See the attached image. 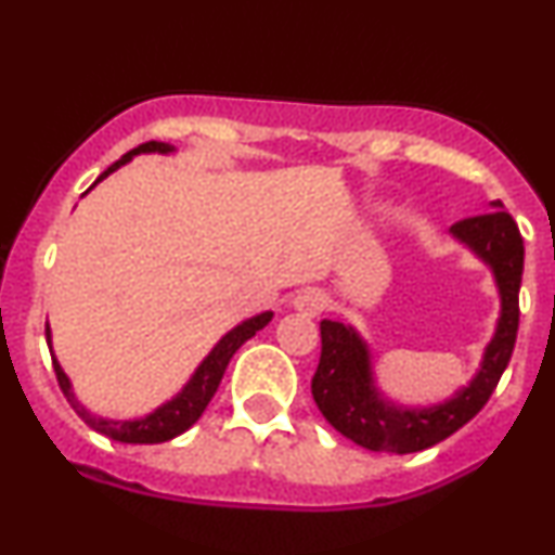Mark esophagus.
Here are the masks:
<instances>
[{"instance_id":"obj_1","label":"esophagus","mask_w":555,"mask_h":555,"mask_svg":"<svg viewBox=\"0 0 555 555\" xmlns=\"http://www.w3.org/2000/svg\"><path fill=\"white\" fill-rule=\"evenodd\" d=\"M295 308L299 310V313L315 318L323 313V308H326V297H323V292H318V289H302L295 297Z\"/></svg>"}]
</instances>
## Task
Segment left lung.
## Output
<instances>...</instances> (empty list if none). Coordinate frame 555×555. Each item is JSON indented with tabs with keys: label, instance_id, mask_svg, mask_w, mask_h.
Here are the masks:
<instances>
[{
	"label": "left lung",
	"instance_id": "8db88e82",
	"mask_svg": "<svg viewBox=\"0 0 555 555\" xmlns=\"http://www.w3.org/2000/svg\"><path fill=\"white\" fill-rule=\"evenodd\" d=\"M451 232L493 266L503 299L499 331L490 341L486 362L456 399L430 410H397L386 404L371 386V365L360 336L336 321H321V360L310 384L313 399L323 417L362 449L380 454H415L446 441L488 404L512 360L525 269V242L517 221L512 214L501 211V203H495V211L456 221Z\"/></svg>",
	"mask_w": 555,
	"mask_h": 555
}]
</instances>
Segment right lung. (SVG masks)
I'll return each instance as SVG.
<instances>
[{
  "label": "right lung",
  "instance_id": "obj_1",
  "mask_svg": "<svg viewBox=\"0 0 555 555\" xmlns=\"http://www.w3.org/2000/svg\"><path fill=\"white\" fill-rule=\"evenodd\" d=\"M145 151H162V154H167V151H171V145L162 143V140H149V143L138 145V149H132L130 154H125L122 158H119V162H114L112 167L106 169L104 175H101L95 182H101L104 177H109L114 169L122 167V164L130 162V158L135 154H145ZM271 318H273V313H260L256 318H250V321L242 323V326L229 331L224 339L216 344L214 352L208 354L206 360H203V365L197 367L193 380L184 386V391L180 393V397L171 399L169 404L158 406L154 415H149V417L119 420V423H114V420H101V417L88 415V412L80 406V401L75 399L73 388H69L67 375L62 373L60 362H56L54 354H52L54 373H56V380H60L62 393H65L67 401H69V406H73V410L78 412V417L82 420V423L91 425L95 433H101V436L114 438V441H122V443H164V441H169V438L180 436V433L188 430L190 425L197 423V417L203 415V410H206L208 401L214 399V393H216V388H219L221 378H224V371H227L229 360H232V354L237 352V349L247 339H250V336H256V331L269 326ZM47 341H49V326H47Z\"/></svg>",
  "mask_w": 555,
  "mask_h": 555
}]
</instances>
